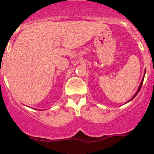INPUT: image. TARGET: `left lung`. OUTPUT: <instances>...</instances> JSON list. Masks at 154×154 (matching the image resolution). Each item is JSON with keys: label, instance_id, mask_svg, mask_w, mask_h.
<instances>
[{"label": "left lung", "instance_id": "left-lung-1", "mask_svg": "<svg viewBox=\"0 0 154 154\" xmlns=\"http://www.w3.org/2000/svg\"><path fill=\"white\" fill-rule=\"evenodd\" d=\"M145 72H146V69H145V71H144V77H143V78H142V80H141V83H140V85H139V86H138V90H137V92H135V95H133V96L132 97V98H131L130 100H129V101H127V102H126L125 103V104H126V103H128V102H129V101H132V99H133V98H135V97L137 95H138V92H139V91H140V89H141V86H142V83H143V81H144V75H145Z\"/></svg>", "mask_w": 154, "mask_h": 154}]
</instances>
